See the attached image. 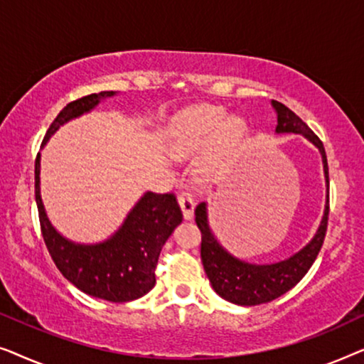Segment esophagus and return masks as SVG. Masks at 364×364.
Wrapping results in <instances>:
<instances>
[{
    "mask_svg": "<svg viewBox=\"0 0 364 364\" xmlns=\"http://www.w3.org/2000/svg\"><path fill=\"white\" fill-rule=\"evenodd\" d=\"M177 200H178V205H181V208H182L183 218H186V220H191V218L193 217V208H196V202H193L192 193L181 192L178 193Z\"/></svg>",
    "mask_w": 364,
    "mask_h": 364,
    "instance_id": "34e87169",
    "label": "esophagus"
}]
</instances>
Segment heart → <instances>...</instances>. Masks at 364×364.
Instances as JSON below:
<instances>
[{
	"instance_id": "b5f03b06",
	"label": "heart",
	"mask_w": 364,
	"mask_h": 364,
	"mask_svg": "<svg viewBox=\"0 0 364 364\" xmlns=\"http://www.w3.org/2000/svg\"><path fill=\"white\" fill-rule=\"evenodd\" d=\"M245 134L243 119L227 117V112L220 107L188 109L172 124V152L177 157H191L212 146L200 161L202 176L212 177L242 146Z\"/></svg>"
}]
</instances>
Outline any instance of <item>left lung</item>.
<instances>
[{
    "instance_id": "8db88e82",
    "label": "left lung",
    "mask_w": 364,
    "mask_h": 364,
    "mask_svg": "<svg viewBox=\"0 0 364 364\" xmlns=\"http://www.w3.org/2000/svg\"><path fill=\"white\" fill-rule=\"evenodd\" d=\"M272 106L277 111L278 124L275 131L278 134H301L318 147L323 159L326 186L330 187L326 152L320 137L285 104L272 101ZM328 213H330V192H328V200L320 228H318L316 235L313 237V240L306 247H303L300 252L283 262L272 263V265H252V263L238 260L227 250H223V247L217 242L210 227H208L205 202H200L196 208V223L202 233L200 257L203 270H205L208 280L212 283V288L223 300L242 306L262 305V303L275 300L283 293L291 290L306 275V272L310 270V267L321 250L323 240H325L326 235Z\"/></svg>"
}]
</instances>
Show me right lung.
<instances>
[{
  "label": "right lung",
  "instance_id": "add662e5",
  "mask_svg": "<svg viewBox=\"0 0 364 364\" xmlns=\"http://www.w3.org/2000/svg\"><path fill=\"white\" fill-rule=\"evenodd\" d=\"M114 91L89 94L69 102L49 126L43 139L49 137L64 122L89 112L101 99L114 96ZM41 156L34 162V193L41 223V233L49 255L63 277L87 295L112 303L137 300L156 285V267L164 243L182 222V210L173 193L147 192L129 212L122 227L102 243L81 245L66 240L51 225L39 192Z\"/></svg>",
  "mask_w": 364,
  "mask_h": 364
}]
</instances>
